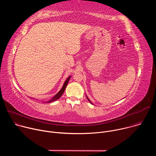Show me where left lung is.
<instances>
[{
  "instance_id": "8db88e82",
  "label": "left lung",
  "mask_w": 156,
  "mask_h": 156,
  "mask_svg": "<svg viewBox=\"0 0 156 156\" xmlns=\"http://www.w3.org/2000/svg\"><path fill=\"white\" fill-rule=\"evenodd\" d=\"M86 98H87V100H88V101H89V102H90V103H91V104H93V102H91V101H90V99H89V98H87V96H86Z\"/></svg>"
}]
</instances>
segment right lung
<instances>
[{
	"label": "right lung",
	"instance_id": "obj_1",
	"mask_svg": "<svg viewBox=\"0 0 156 156\" xmlns=\"http://www.w3.org/2000/svg\"><path fill=\"white\" fill-rule=\"evenodd\" d=\"M70 78H71V76H70L69 77L67 78V79H66V80H65V81L64 82L63 85L62 87L61 88V90H60L52 99H51L50 100H49V101H45V102L43 101L42 102H47V103H49H49H50V102L55 101H57V99H58L62 96V95L63 94V92H64V91H65V88H66V86H67V84H68V83H69V81Z\"/></svg>",
	"mask_w": 156,
	"mask_h": 156
}]
</instances>
